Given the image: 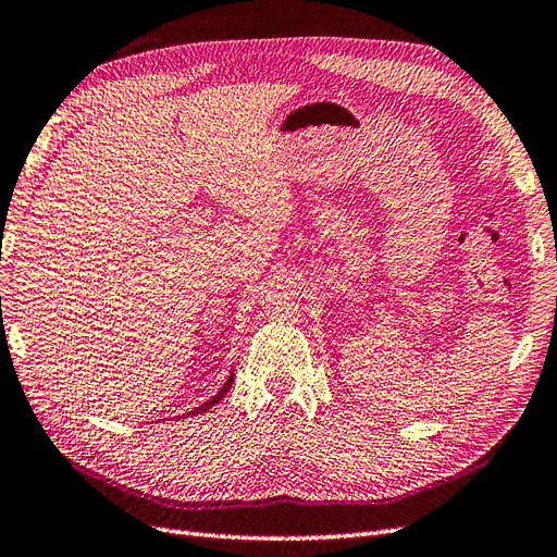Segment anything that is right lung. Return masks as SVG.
Returning a JSON list of instances; mask_svg holds the SVG:
<instances>
[{
  "label": "right lung",
  "instance_id": "add662e5",
  "mask_svg": "<svg viewBox=\"0 0 557 557\" xmlns=\"http://www.w3.org/2000/svg\"><path fill=\"white\" fill-rule=\"evenodd\" d=\"M231 385H233V375H231V377L226 380V385H224V387H221V389H219V392H216V394L212 396V399H210L208 404H202L200 408H196V410H190V416H194V412H205V410H210V408H212L214 404H219V401H221V399H224V396H226V392L231 389Z\"/></svg>",
  "mask_w": 557,
  "mask_h": 557
}]
</instances>
